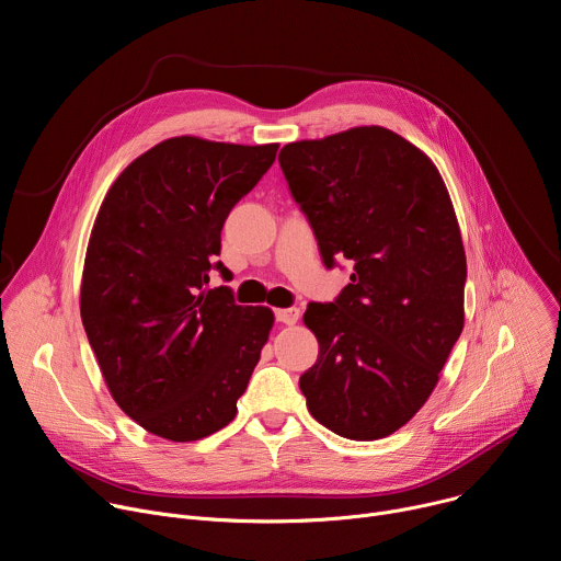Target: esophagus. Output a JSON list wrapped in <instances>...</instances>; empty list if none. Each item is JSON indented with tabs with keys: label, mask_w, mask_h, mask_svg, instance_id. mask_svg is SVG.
Returning <instances> with one entry per match:
<instances>
[{
	"label": "esophagus",
	"mask_w": 561,
	"mask_h": 561,
	"mask_svg": "<svg viewBox=\"0 0 561 561\" xmlns=\"http://www.w3.org/2000/svg\"><path fill=\"white\" fill-rule=\"evenodd\" d=\"M275 317H277V322H282V324H286V327H293V324H297V319H299V308H279L277 312H275Z\"/></svg>",
	"instance_id": "1"
}]
</instances>
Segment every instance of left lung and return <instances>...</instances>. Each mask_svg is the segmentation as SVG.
<instances>
[{
	"mask_svg": "<svg viewBox=\"0 0 561 561\" xmlns=\"http://www.w3.org/2000/svg\"><path fill=\"white\" fill-rule=\"evenodd\" d=\"M295 202L331 268L353 260L333 304H308L319 355L299 377L310 415L373 442L409 424L463 329L466 253L433 159L383 126H355L279 152Z\"/></svg>",
	"mask_w": 561,
	"mask_h": 561,
	"instance_id": "left-lung-1",
	"label": "left lung"
}]
</instances>
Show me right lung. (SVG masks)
<instances>
[{
    "mask_svg": "<svg viewBox=\"0 0 561 561\" xmlns=\"http://www.w3.org/2000/svg\"><path fill=\"white\" fill-rule=\"evenodd\" d=\"M279 144L159 141L108 188L87 249L79 312L117 407L144 431L197 442L237 415L275 314L206 290L230 208Z\"/></svg>",
    "mask_w": 561,
    "mask_h": 561,
    "instance_id": "obj_1",
    "label": "right lung"
}]
</instances>
